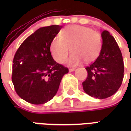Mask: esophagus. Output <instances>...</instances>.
Wrapping results in <instances>:
<instances>
[{
	"instance_id": "obj_1",
	"label": "esophagus",
	"mask_w": 131,
	"mask_h": 131,
	"mask_svg": "<svg viewBox=\"0 0 131 131\" xmlns=\"http://www.w3.org/2000/svg\"><path fill=\"white\" fill-rule=\"evenodd\" d=\"M69 70L70 72H73V71H74L75 70V68H70Z\"/></svg>"
}]
</instances>
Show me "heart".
Wrapping results in <instances>:
<instances>
[{
  "label": "heart",
  "mask_w": 131,
  "mask_h": 131,
  "mask_svg": "<svg viewBox=\"0 0 131 131\" xmlns=\"http://www.w3.org/2000/svg\"><path fill=\"white\" fill-rule=\"evenodd\" d=\"M101 37L97 32L82 26L73 25L64 28L61 36L56 35L52 39L49 49L53 59L59 64H64L69 53L68 60L70 66H78L85 60L89 63L99 55L101 49Z\"/></svg>",
  "instance_id": "heart-1"
}]
</instances>
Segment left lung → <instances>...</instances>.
Returning a JSON list of instances; mask_svg holds the SVG:
<instances>
[{
  "mask_svg": "<svg viewBox=\"0 0 131 131\" xmlns=\"http://www.w3.org/2000/svg\"><path fill=\"white\" fill-rule=\"evenodd\" d=\"M102 46L95 62L86 68L88 77L82 83L84 92L96 99H106L118 91L124 78V62L120 47L107 30L101 34Z\"/></svg>",
  "mask_w": 131,
  "mask_h": 131,
  "instance_id": "left-lung-1",
  "label": "left lung"
}]
</instances>
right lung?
<instances>
[{
	"label": "right lung",
	"mask_w": 131,
	"mask_h": 131,
	"mask_svg": "<svg viewBox=\"0 0 131 131\" xmlns=\"http://www.w3.org/2000/svg\"><path fill=\"white\" fill-rule=\"evenodd\" d=\"M62 26L52 25L37 30L16 51L12 66V82L19 97L35 105L54 97L68 68L57 63L50 52L51 40Z\"/></svg>",
	"instance_id": "add662e5"
}]
</instances>
